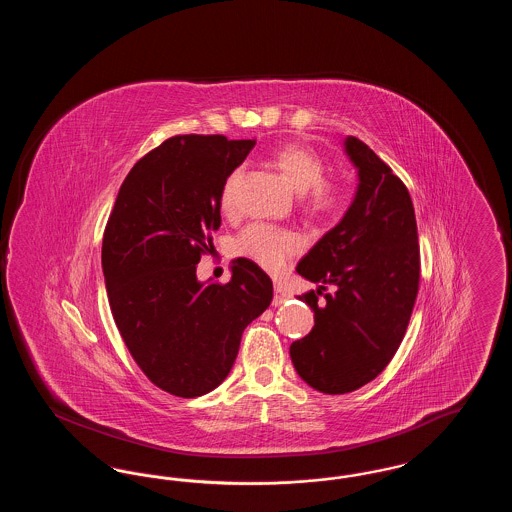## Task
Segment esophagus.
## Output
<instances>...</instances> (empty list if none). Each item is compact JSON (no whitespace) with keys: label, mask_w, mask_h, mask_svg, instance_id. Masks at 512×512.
Segmentation results:
<instances>
[{"label":"esophagus","mask_w":512,"mask_h":512,"mask_svg":"<svg viewBox=\"0 0 512 512\" xmlns=\"http://www.w3.org/2000/svg\"><path fill=\"white\" fill-rule=\"evenodd\" d=\"M288 299H290V293L286 292L280 284L274 286V297H272V305H274V307L284 305Z\"/></svg>","instance_id":"1"}]
</instances>
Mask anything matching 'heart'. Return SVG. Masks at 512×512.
<instances>
[{
  "mask_svg": "<svg viewBox=\"0 0 512 512\" xmlns=\"http://www.w3.org/2000/svg\"><path fill=\"white\" fill-rule=\"evenodd\" d=\"M274 163L293 188L303 194V209L311 215L336 213L345 201V190L336 180H324V161L305 146H284L274 153ZM242 171H234L222 186L220 205L232 211ZM238 253L255 261L268 272H280L293 255L303 247L301 238L288 228L268 222H253L240 234Z\"/></svg>",
  "mask_w": 512,
  "mask_h": 512,
  "instance_id": "1",
  "label": "heart"
}]
</instances>
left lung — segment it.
<instances>
[{
    "label": "left lung",
    "mask_w": 512,
    "mask_h": 512,
    "mask_svg": "<svg viewBox=\"0 0 512 512\" xmlns=\"http://www.w3.org/2000/svg\"><path fill=\"white\" fill-rule=\"evenodd\" d=\"M343 147L357 169V192L343 219L295 268L318 288L299 297L315 311V326L290 347L297 374L328 395L359 390L388 366L420 280L409 190L359 138L347 136ZM326 285L337 292L320 300Z\"/></svg>",
    "instance_id": "left-lung-1"
}]
</instances>
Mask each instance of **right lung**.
Wrapping results in <instances>:
<instances>
[{
    "label": "right lung",
    "mask_w": 512,
    "mask_h": 512,
    "mask_svg": "<svg viewBox=\"0 0 512 512\" xmlns=\"http://www.w3.org/2000/svg\"><path fill=\"white\" fill-rule=\"evenodd\" d=\"M255 140L174 136L142 157L109 215L101 267L111 313L134 361L161 390L199 397L224 382L245 326L272 301V282L238 257L228 284L199 282L220 226L226 178Z\"/></svg>",
    "instance_id": "right-lung-1"
}]
</instances>
